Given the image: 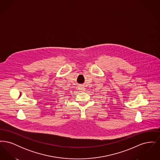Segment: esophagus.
Wrapping results in <instances>:
<instances>
[{
    "mask_svg": "<svg viewBox=\"0 0 160 160\" xmlns=\"http://www.w3.org/2000/svg\"><path fill=\"white\" fill-rule=\"evenodd\" d=\"M78 89H79V91L81 92H83L85 91V88H84V87L83 86H79V87H78Z\"/></svg>",
    "mask_w": 160,
    "mask_h": 160,
    "instance_id": "obj_1",
    "label": "esophagus"
}]
</instances>
